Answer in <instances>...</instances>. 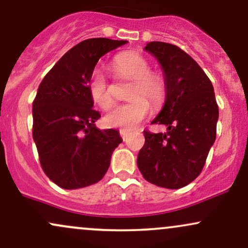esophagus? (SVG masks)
<instances>
[{
	"mask_svg": "<svg viewBox=\"0 0 248 248\" xmlns=\"http://www.w3.org/2000/svg\"><path fill=\"white\" fill-rule=\"evenodd\" d=\"M120 136L122 137V140H124V141H126L127 136H128V132H127V130L121 129V130H120Z\"/></svg>",
	"mask_w": 248,
	"mask_h": 248,
	"instance_id": "esophagus-1",
	"label": "esophagus"
}]
</instances>
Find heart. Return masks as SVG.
Wrapping results in <instances>:
<instances>
[{
    "mask_svg": "<svg viewBox=\"0 0 248 248\" xmlns=\"http://www.w3.org/2000/svg\"><path fill=\"white\" fill-rule=\"evenodd\" d=\"M114 70L118 75L134 79L129 98L126 104L116 105L109 109L105 122L111 127L133 129L139 126L151 112V105L160 106L166 97V84L164 79L151 73V65L137 53H122L114 60ZM89 93L95 105L108 108L113 103L106 74L100 68L92 70L89 78Z\"/></svg>",
    "mask_w": 248,
    "mask_h": 248,
    "instance_id": "obj_1",
    "label": "heart"
}]
</instances>
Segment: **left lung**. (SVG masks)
<instances>
[{
  "instance_id": "1",
  "label": "left lung",
  "mask_w": 248,
  "mask_h": 248,
  "mask_svg": "<svg viewBox=\"0 0 248 248\" xmlns=\"http://www.w3.org/2000/svg\"><path fill=\"white\" fill-rule=\"evenodd\" d=\"M164 71L166 98L153 124H165V134L144 130L145 143L137 166L149 183L178 189L192 183L203 169L216 140L218 106L209 77L178 46L151 41L144 47Z\"/></svg>"
}]
</instances>
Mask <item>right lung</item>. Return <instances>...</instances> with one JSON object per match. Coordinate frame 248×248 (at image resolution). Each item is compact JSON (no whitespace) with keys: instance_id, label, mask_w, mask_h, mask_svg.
<instances>
[{"instance_id":"right-lung-1","label":"right lung","mask_w":248,"mask_h":248,"mask_svg":"<svg viewBox=\"0 0 248 248\" xmlns=\"http://www.w3.org/2000/svg\"><path fill=\"white\" fill-rule=\"evenodd\" d=\"M92 38L77 44L41 80L33 100V140L41 168L64 189L97 184L122 142L118 130L95 127L100 118L89 93V78L98 60L127 44Z\"/></svg>"}]
</instances>
